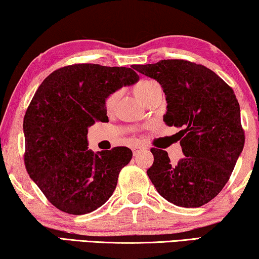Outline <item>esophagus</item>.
I'll return each mask as SVG.
<instances>
[{"label": "esophagus", "mask_w": 259, "mask_h": 259, "mask_svg": "<svg viewBox=\"0 0 259 259\" xmlns=\"http://www.w3.org/2000/svg\"><path fill=\"white\" fill-rule=\"evenodd\" d=\"M141 148H142V146H134V147H132V151H133L134 154H136V153H137L138 151H140Z\"/></svg>", "instance_id": "esophagus-1"}]
</instances>
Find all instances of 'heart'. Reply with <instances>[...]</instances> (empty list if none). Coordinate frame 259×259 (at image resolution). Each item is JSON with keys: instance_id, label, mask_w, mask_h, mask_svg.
Wrapping results in <instances>:
<instances>
[{"instance_id": "b5f03b06", "label": "heart", "mask_w": 259, "mask_h": 259, "mask_svg": "<svg viewBox=\"0 0 259 259\" xmlns=\"http://www.w3.org/2000/svg\"><path fill=\"white\" fill-rule=\"evenodd\" d=\"M159 90H161V88L156 81L146 79V80H140L139 83H137V85L134 86L133 91L136 93V96L138 97L139 100H141V102L145 104L156 91H159ZM115 98H117V93H113V95L107 97L106 102H105V107H106L107 110H111V108L113 107V105L115 103Z\"/></svg>"}]
</instances>
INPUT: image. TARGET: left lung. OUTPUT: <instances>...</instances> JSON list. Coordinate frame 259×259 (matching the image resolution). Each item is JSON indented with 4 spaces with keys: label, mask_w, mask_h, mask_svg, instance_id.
Returning <instances> with one entry per match:
<instances>
[{
    "label": "left lung",
    "mask_w": 259,
    "mask_h": 259,
    "mask_svg": "<svg viewBox=\"0 0 259 259\" xmlns=\"http://www.w3.org/2000/svg\"><path fill=\"white\" fill-rule=\"evenodd\" d=\"M162 88L167 100L163 120L181 128L185 156L171 164L166 151L152 148L154 162L147 175L161 196L179 207H201L229 180L244 147L241 110L234 91L203 65L163 59L133 65Z\"/></svg>",
    "instance_id": "1"
}]
</instances>
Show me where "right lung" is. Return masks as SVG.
Listing matches in <instances>:
<instances>
[{
    "mask_svg": "<svg viewBox=\"0 0 259 259\" xmlns=\"http://www.w3.org/2000/svg\"><path fill=\"white\" fill-rule=\"evenodd\" d=\"M138 80L130 67L74 64L54 71L39 85L24 115V163L59 210L84 215L113 194L132 151L92 152L88 131L96 121L108 120L107 97Z\"/></svg>",
    "mask_w": 259,
    "mask_h": 259,
    "instance_id": "obj_1",
    "label": "right lung"
}]
</instances>
